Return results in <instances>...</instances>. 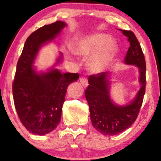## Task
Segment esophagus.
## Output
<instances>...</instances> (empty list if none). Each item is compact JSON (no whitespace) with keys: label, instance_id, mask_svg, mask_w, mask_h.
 <instances>
[{"label":"esophagus","instance_id":"obj_1","mask_svg":"<svg viewBox=\"0 0 161 161\" xmlns=\"http://www.w3.org/2000/svg\"><path fill=\"white\" fill-rule=\"evenodd\" d=\"M80 83L84 87H87L88 86V79L86 77H81L80 79Z\"/></svg>","mask_w":161,"mask_h":161}]
</instances>
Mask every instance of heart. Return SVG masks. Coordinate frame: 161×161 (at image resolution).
I'll return each instance as SVG.
<instances>
[{
    "label": "heart",
    "instance_id": "b5f03b06",
    "mask_svg": "<svg viewBox=\"0 0 161 161\" xmlns=\"http://www.w3.org/2000/svg\"><path fill=\"white\" fill-rule=\"evenodd\" d=\"M71 47L74 53L83 59L91 57L88 68L95 73H101L108 67L116 50L115 42L105 33H95L78 38Z\"/></svg>",
    "mask_w": 161,
    "mask_h": 161
}]
</instances>
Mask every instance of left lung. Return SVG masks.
I'll use <instances>...</instances> for the list:
<instances>
[{"mask_svg":"<svg viewBox=\"0 0 161 161\" xmlns=\"http://www.w3.org/2000/svg\"><path fill=\"white\" fill-rule=\"evenodd\" d=\"M130 44L125 64L137 66L139 69V82L142 86L133 101L125 106H118L110 97L108 72L88 76L85 95L89 106L92 125L104 136H114L123 132L137 119L143 102L146 86V64L139 42L132 31L121 30Z\"/></svg>","mask_w":161,"mask_h":161,"instance_id":"1","label":"left lung"}]
</instances>
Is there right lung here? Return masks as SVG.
<instances>
[{
    "label": "right lung",
    "instance_id": "add662e5",
    "mask_svg": "<svg viewBox=\"0 0 161 161\" xmlns=\"http://www.w3.org/2000/svg\"><path fill=\"white\" fill-rule=\"evenodd\" d=\"M66 25L64 22L57 21L32 32L16 65L13 82L14 105L21 123L35 135L43 136L57 128L67 87L79 77V73H61L54 68L38 73L32 66L40 47L52 41Z\"/></svg>",
    "mask_w": 161,
    "mask_h": 161
}]
</instances>
